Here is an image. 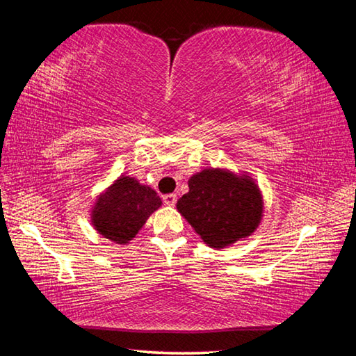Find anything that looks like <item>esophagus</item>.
Instances as JSON below:
<instances>
[{
	"label": "esophagus",
	"instance_id": "1",
	"mask_svg": "<svg viewBox=\"0 0 356 356\" xmlns=\"http://www.w3.org/2000/svg\"><path fill=\"white\" fill-rule=\"evenodd\" d=\"M176 201H177V196L174 195V193H171V195H165V196H163L165 206H170V207L176 206Z\"/></svg>",
	"mask_w": 356,
	"mask_h": 356
}]
</instances>
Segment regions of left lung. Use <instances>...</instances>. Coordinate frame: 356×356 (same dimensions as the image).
<instances>
[{
  "label": "left lung",
  "instance_id": "8db88e82",
  "mask_svg": "<svg viewBox=\"0 0 356 356\" xmlns=\"http://www.w3.org/2000/svg\"><path fill=\"white\" fill-rule=\"evenodd\" d=\"M188 193L176 207L210 248H226L261 225L264 200L248 172L206 168L188 179Z\"/></svg>",
  "mask_w": 356,
  "mask_h": 356
}]
</instances>
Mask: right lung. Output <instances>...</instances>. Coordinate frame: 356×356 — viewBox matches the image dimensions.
Returning a JSON list of instances; mask_svg holds the SVG:
<instances>
[{"instance_id":"1","label":"right lung","mask_w":356,"mask_h":356,"mask_svg":"<svg viewBox=\"0 0 356 356\" xmlns=\"http://www.w3.org/2000/svg\"><path fill=\"white\" fill-rule=\"evenodd\" d=\"M161 206L154 188L130 176H120L102 191L91 210V222L102 237L127 245Z\"/></svg>"}]
</instances>
